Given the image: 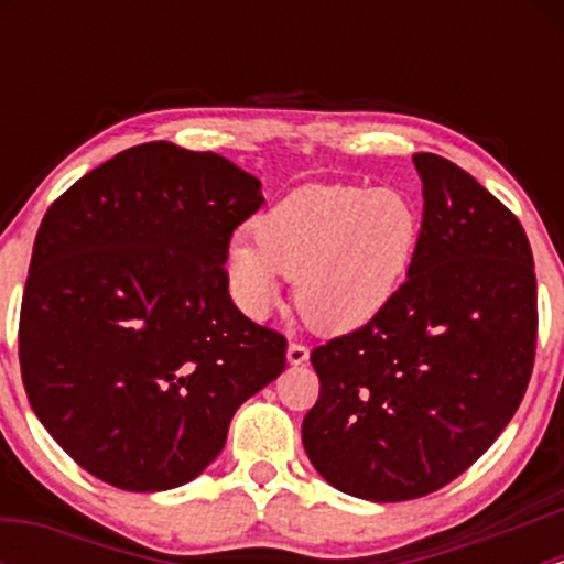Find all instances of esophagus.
<instances>
[{
  "mask_svg": "<svg viewBox=\"0 0 564 564\" xmlns=\"http://www.w3.org/2000/svg\"><path fill=\"white\" fill-rule=\"evenodd\" d=\"M286 358H289L291 366H302V364H307L310 349H307V345H302V341H289Z\"/></svg>",
  "mask_w": 564,
  "mask_h": 564,
  "instance_id": "obj_1",
  "label": "esophagus"
}]
</instances>
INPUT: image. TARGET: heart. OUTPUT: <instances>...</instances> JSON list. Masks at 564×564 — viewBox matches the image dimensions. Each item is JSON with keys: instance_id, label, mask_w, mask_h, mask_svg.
<instances>
[{"instance_id": "1", "label": "heart", "mask_w": 564, "mask_h": 564, "mask_svg": "<svg viewBox=\"0 0 564 564\" xmlns=\"http://www.w3.org/2000/svg\"><path fill=\"white\" fill-rule=\"evenodd\" d=\"M422 217L394 187L307 185L254 219V241L232 238L225 273L243 313L273 310L281 278L318 332H352L377 318L416 254Z\"/></svg>"}]
</instances>
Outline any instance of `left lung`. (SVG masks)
<instances>
[{"instance_id":"1","label":"left lung","mask_w":564,"mask_h":564,"mask_svg":"<svg viewBox=\"0 0 564 564\" xmlns=\"http://www.w3.org/2000/svg\"><path fill=\"white\" fill-rule=\"evenodd\" d=\"M424 217L377 318L310 352L313 467L366 501H408L467 471L528 390L539 334L533 251L507 206L435 153L413 156Z\"/></svg>"}]
</instances>
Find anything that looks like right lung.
I'll return each mask as SVG.
<instances>
[{
  "mask_svg": "<svg viewBox=\"0 0 564 564\" xmlns=\"http://www.w3.org/2000/svg\"><path fill=\"white\" fill-rule=\"evenodd\" d=\"M260 185L217 153L142 142L76 180L39 225L23 387L97 480L134 494L191 482L238 405L281 377L286 336L246 318L225 273Z\"/></svg>",
  "mask_w": 564,
  "mask_h": 564,
  "instance_id": "obj_1",
  "label": "right lung"
}]
</instances>
